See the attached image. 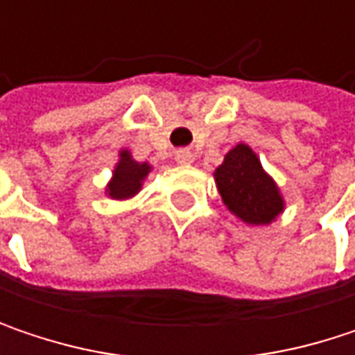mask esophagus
<instances>
[{"mask_svg":"<svg viewBox=\"0 0 355 355\" xmlns=\"http://www.w3.org/2000/svg\"><path fill=\"white\" fill-rule=\"evenodd\" d=\"M175 160H177L178 164H193L195 156L191 152H187V150H180V152L175 154Z\"/></svg>","mask_w":355,"mask_h":355,"instance_id":"1","label":"esophagus"}]
</instances>
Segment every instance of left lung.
I'll list each match as a JSON object with an SVG mask.
<instances>
[{
  "instance_id": "1",
  "label": "left lung",
  "mask_w": 355,
  "mask_h": 355,
  "mask_svg": "<svg viewBox=\"0 0 355 355\" xmlns=\"http://www.w3.org/2000/svg\"><path fill=\"white\" fill-rule=\"evenodd\" d=\"M218 193L241 222L267 226L286 209V199L273 177L263 168L259 156L247 144H236L214 171Z\"/></svg>"
}]
</instances>
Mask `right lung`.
<instances>
[{
	"instance_id": "obj_1",
	"label": "right lung",
	"mask_w": 355,
	"mask_h": 355,
	"mask_svg": "<svg viewBox=\"0 0 355 355\" xmlns=\"http://www.w3.org/2000/svg\"><path fill=\"white\" fill-rule=\"evenodd\" d=\"M152 173L150 162H137L129 150H119V160L112 168V177L105 187V195L114 201H125L135 197L148 175Z\"/></svg>"
}]
</instances>
